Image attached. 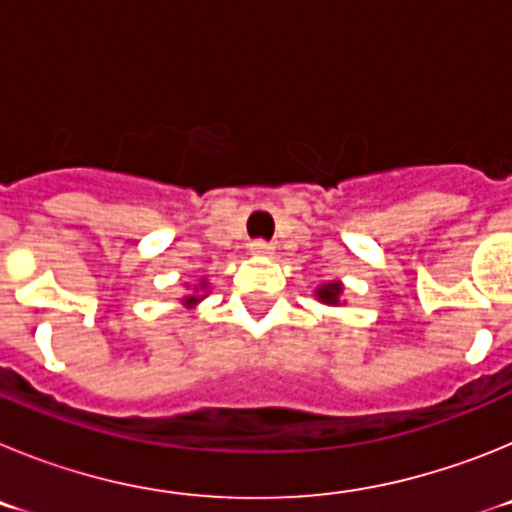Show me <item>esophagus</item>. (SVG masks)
Instances as JSON below:
<instances>
[{
  "label": "esophagus",
  "instance_id": "1",
  "mask_svg": "<svg viewBox=\"0 0 512 512\" xmlns=\"http://www.w3.org/2000/svg\"><path fill=\"white\" fill-rule=\"evenodd\" d=\"M248 251H251L253 256H271V253H274V246L266 241H253Z\"/></svg>",
  "mask_w": 512,
  "mask_h": 512
}]
</instances>
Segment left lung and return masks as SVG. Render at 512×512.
<instances>
[{
	"label": "left lung",
	"instance_id": "left-lung-1",
	"mask_svg": "<svg viewBox=\"0 0 512 512\" xmlns=\"http://www.w3.org/2000/svg\"><path fill=\"white\" fill-rule=\"evenodd\" d=\"M343 282H323L315 287V300L323 302V305L328 307H338L343 302Z\"/></svg>",
	"mask_w": 512,
	"mask_h": 512
}]
</instances>
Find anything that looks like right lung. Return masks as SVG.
<instances>
[{
    "mask_svg": "<svg viewBox=\"0 0 512 512\" xmlns=\"http://www.w3.org/2000/svg\"><path fill=\"white\" fill-rule=\"evenodd\" d=\"M187 289H189V292L182 297V302H184V307L194 310V307H197L202 300H205L207 292H210V282H207V279H200V282H197V284H187Z\"/></svg>",
    "mask_w": 512,
    "mask_h": 512,
    "instance_id": "right-lung-1",
    "label": "right lung"
}]
</instances>
